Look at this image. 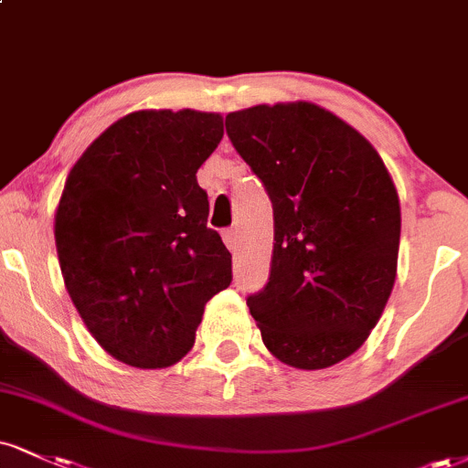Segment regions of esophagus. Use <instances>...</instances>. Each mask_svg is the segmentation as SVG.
Instances as JSON below:
<instances>
[{"label": "esophagus", "instance_id": "esophagus-1", "mask_svg": "<svg viewBox=\"0 0 468 468\" xmlns=\"http://www.w3.org/2000/svg\"><path fill=\"white\" fill-rule=\"evenodd\" d=\"M222 238H224V241H227V246L230 250H238V230H224L222 233Z\"/></svg>", "mask_w": 468, "mask_h": 468}]
</instances>
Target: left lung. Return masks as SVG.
<instances>
[{
    "label": "left lung",
    "instance_id": "1",
    "mask_svg": "<svg viewBox=\"0 0 468 468\" xmlns=\"http://www.w3.org/2000/svg\"><path fill=\"white\" fill-rule=\"evenodd\" d=\"M227 134L274 211L268 283L246 298L263 345L303 370L356 353L397 277L401 209L377 150L309 102L229 112Z\"/></svg>",
    "mask_w": 468,
    "mask_h": 468
}]
</instances>
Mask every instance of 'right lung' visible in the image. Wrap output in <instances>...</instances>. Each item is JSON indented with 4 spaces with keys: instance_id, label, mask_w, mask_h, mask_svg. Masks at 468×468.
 Returning a JSON list of instances; mask_svg holds the SVG:
<instances>
[{
    "instance_id": "add662e5",
    "label": "right lung",
    "mask_w": 468,
    "mask_h": 468,
    "mask_svg": "<svg viewBox=\"0 0 468 468\" xmlns=\"http://www.w3.org/2000/svg\"><path fill=\"white\" fill-rule=\"evenodd\" d=\"M222 134L218 112L137 111L67 176L54 227L67 292L100 346L134 368L178 362L233 281L196 180Z\"/></svg>"
}]
</instances>
